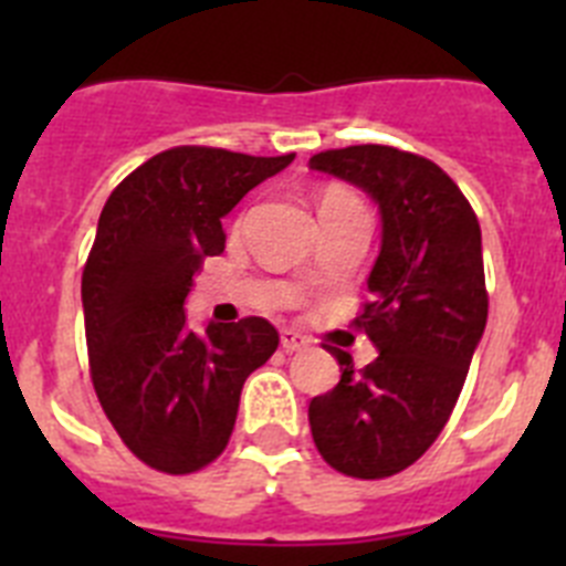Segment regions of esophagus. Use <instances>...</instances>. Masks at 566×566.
<instances>
[{
    "label": "esophagus",
    "mask_w": 566,
    "mask_h": 566,
    "mask_svg": "<svg viewBox=\"0 0 566 566\" xmlns=\"http://www.w3.org/2000/svg\"><path fill=\"white\" fill-rule=\"evenodd\" d=\"M280 345H283V352H300V348H306L308 339L300 332H294V328H283L280 332Z\"/></svg>",
    "instance_id": "obj_1"
}]
</instances>
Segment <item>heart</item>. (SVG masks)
Returning <instances> with one entry per match:
<instances>
[{"label": "heart", "instance_id": "obj_1", "mask_svg": "<svg viewBox=\"0 0 566 566\" xmlns=\"http://www.w3.org/2000/svg\"><path fill=\"white\" fill-rule=\"evenodd\" d=\"M326 201H354L352 195H345V192H328L326 198H323V203Z\"/></svg>", "mask_w": 566, "mask_h": 566}]
</instances>
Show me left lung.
I'll return each mask as SVG.
<instances>
[{
  "mask_svg": "<svg viewBox=\"0 0 566 566\" xmlns=\"http://www.w3.org/2000/svg\"><path fill=\"white\" fill-rule=\"evenodd\" d=\"M308 167L363 189L382 223L357 319L379 354L354 371L352 354L328 348L343 374L308 405L312 437L345 476H394L439 437L484 334L482 229L457 184L413 153L359 144Z\"/></svg>",
  "mask_w": 566,
  "mask_h": 566,
  "instance_id": "left-lung-1",
  "label": "left lung"
}]
</instances>
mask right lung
Wrapping results in <instances>:
<instances>
[{"label": "right lung", "instance_id": "add662e5", "mask_svg": "<svg viewBox=\"0 0 566 566\" xmlns=\"http://www.w3.org/2000/svg\"><path fill=\"white\" fill-rule=\"evenodd\" d=\"M292 161L175 147L104 203L82 274L90 374L118 437L149 468L192 473L221 457L243 382L277 352L269 319L207 323L201 334L184 303L201 260L223 252L221 218Z\"/></svg>", "mask_w": 566, "mask_h": 566}]
</instances>
